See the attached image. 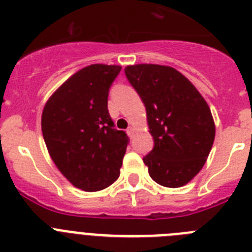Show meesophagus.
Instances as JSON below:
<instances>
[{
  "label": "esophagus",
  "instance_id": "1",
  "mask_svg": "<svg viewBox=\"0 0 252 252\" xmlns=\"http://www.w3.org/2000/svg\"><path fill=\"white\" fill-rule=\"evenodd\" d=\"M133 133H135V127H133V126H130V127L127 128V135L128 136H133Z\"/></svg>",
  "mask_w": 252,
  "mask_h": 252
}]
</instances>
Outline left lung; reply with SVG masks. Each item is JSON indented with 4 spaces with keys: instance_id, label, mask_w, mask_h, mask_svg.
<instances>
[{
    "instance_id": "left-lung-1",
    "label": "left lung",
    "mask_w": 252,
    "mask_h": 252,
    "mask_svg": "<svg viewBox=\"0 0 252 252\" xmlns=\"http://www.w3.org/2000/svg\"><path fill=\"white\" fill-rule=\"evenodd\" d=\"M125 73L146 107L154 149L144 157L149 175L168 188L189 183L201 171L215 141L208 104L177 69L159 64L127 65Z\"/></svg>"
}]
</instances>
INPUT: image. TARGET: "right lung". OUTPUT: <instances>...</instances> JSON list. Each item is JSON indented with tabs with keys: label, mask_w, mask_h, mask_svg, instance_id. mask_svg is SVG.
<instances>
[{
	"label": "right lung",
	"mask_w": 252,
	"mask_h": 252,
	"mask_svg": "<svg viewBox=\"0 0 252 252\" xmlns=\"http://www.w3.org/2000/svg\"><path fill=\"white\" fill-rule=\"evenodd\" d=\"M120 65L92 64L51 94L41 131L51 160L74 187L97 192L120 177L128 137L113 128L107 98Z\"/></svg>",
	"instance_id": "1"
}]
</instances>
